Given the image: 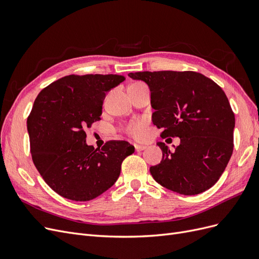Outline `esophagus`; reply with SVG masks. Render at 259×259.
<instances>
[{
    "label": "esophagus",
    "mask_w": 259,
    "mask_h": 259,
    "mask_svg": "<svg viewBox=\"0 0 259 259\" xmlns=\"http://www.w3.org/2000/svg\"><path fill=\"white\" fill-rule=\"evenodd\" d=\"M147 147L146 146H140V145H135V150L137 151V152H139V151H143V150H145Z\"/></svg>",
    "instance_id": "esophagus-1"
}]
</instances>
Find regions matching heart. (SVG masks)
Returning a JSON list of instances; mask_svg holds the SVG:
<instances>
[{"mask_svg":"<svg viewBox=\"0 0 259 259\" xmlns=\"http://www.w3.org/2000/svg\"><path fill=\"white\" fill-rule=\"evenodd\" d=\"M136 84H142V83H136ZM125 131H126L127 134L133 138L138 139V140L143 139L146 136V122L143 120L132 122L126 125Z\"/></svg>","mask_w":259,"mask_h":259,"instance_id":"obj_1","label":"heart"}]
</instances>
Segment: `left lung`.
<instances>
[{
	"label": "left lung",
	"mask_w": 259,
	"mask_h": 259,
	"mask_svg": "<svg viewBox=\"0 0 259 259\" xmlns=\"http://www.w3.org/2000/svg\"><path fill=\"white\" fill-rule=\"evenodd\" d=\"M148 84L154 109L152 122L161 137H179L170 151L159 142L160 164L150 167L156 183L185 195L214 186L233 151L236 119L221 86L193 71H144L128 73Z\"/></svg>",
	"instance_id": "8db88e82"
}]
</instances>
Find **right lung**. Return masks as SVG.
Returning a JSON list of instances; mask_svg holds the SVG:
<instances>
[{
	"mask_svg": "<svg viewBox=\"0 0 259 259\" xmlns=\"http://www.w3.org/2000/svg\"><path fill=\"white\" fill-rule=\"evenodd\" d=\"M125 80L119 74L67 75L42 90L28 120L30 151L45 183L61 197L90 201L112 187L135 148L110 140L86 145L85 130L100 120L106 93Z\"/></svg>",
	"mask_w": 259,
	"mask_h": 259,
	"instance_id": "add662e5",
	"label": "right lung"
}]
</instances>
